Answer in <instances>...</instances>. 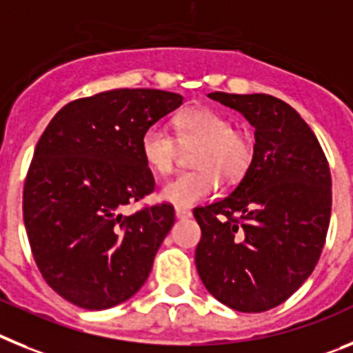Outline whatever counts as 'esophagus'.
<instances>
[{"instance_id":"34e87169","label":"esophagus","mask_w":353,"mask_h":353,"mask_svg":"<svg viewBox=\"0 0 353 353\" xmlns=\"http://www.w3.org/2000/svg\"><path fill=\"white\" fill-rule=\"evenodd\" d=\"M192 216V211L185 210V208H176V219L179 220H186Z\"/></svg>"}]
</instances>
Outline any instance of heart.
Segmentation results:
<instances>
[{"instance_id": "1", "label": "heart", "mask_w": 353, "mask_h": 353, "mask_svg": "<svg viewBox=\"0 0 353 353\" xmlns=\"http://www.w3.org/2000/svg\"><path fill=\"white\" fill-rule=\"evenodd\" d=\"M175 137L163 124L149 125L140 139V152L147 167L168 174L176 163L179 143L199 145L194 152L192 172H181L165 181L159 199L177 208H192L216 194L220 174L228 179L240 177L250 167L254 142L247 131L234 130L228 115L210 108H192L174 119Z\"/></svg>"}]
</instances>
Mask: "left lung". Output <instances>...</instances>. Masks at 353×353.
<instances>
[{"mask_svg": "<svg viewBox=\"0 0 353 353\" xmlns=\"http://www.w3.org/2000/svg\"><path fill=\"white\" fill-rule=\"evenodd\" d=\"M254 130V158L229 197L195 208L199 277L214 299L263 312L290 299L320 259L330 222V170L320 142L284 101L211 92Z\"/></svg>", "mask_w": 353, "mask_h": 353, "instance_id": "8db88e82", "label": "left lung"}]
</instances>
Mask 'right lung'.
<instances>
[{
    "label": "right lung",
    "instance_id": "add662e5",
    "mask_svg": "<svg viewBox=\"0 0 353 353\" xmlns=\"http://www.w3.org/2000/svg\"><path fill=\"white\" fill-rule=\"evenodd\" d=\"M181 104L183 96L154 88L101 92L65 104L42 133L24 183V225L42 277L70 304L110 309L151 274L174 208H124L154 190L142 133Z\"/></svg>",
    "mask_w": 353,
    "mask_h": 353
}]
</instances>
